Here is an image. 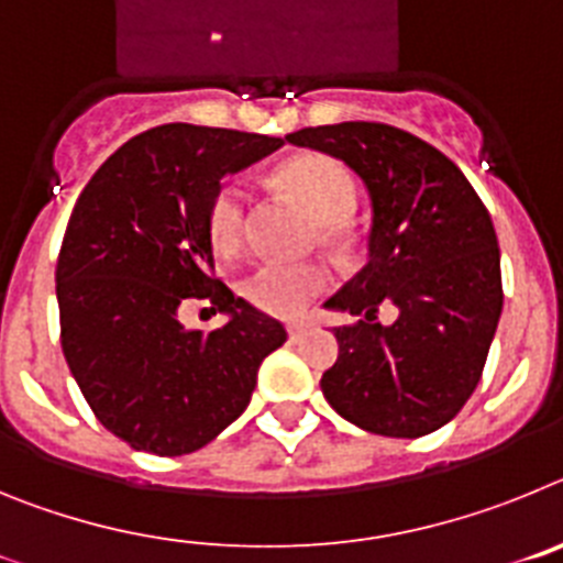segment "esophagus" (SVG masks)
Listing matches in <instances>:
<instances>
[{
  "mask_svg": "<svg viewBox=\"0 0 563 563\" xmlns=\"http://www.w3.org/2000/svg\"><path fill=\"white\" fill-rule=\"evenodd\" d=\"M305 332H307L305 324H290V327H287V338H290L292 343L301 341V338H305Z\"/></svg>",
  "mask_w": 563,
  "mask_h": 563,
  "instance_id": "1",
  "label": "esophagus"
}]
</instances>
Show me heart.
<instances>
[{"mask_svg":"<svg viewBox=\"0 0 563 563\" xmlns=\"http://www.w3.org/2000/svg\"><path fill=\"white\" fill-rule=\"evenodd\" d=\"M278 183L296 197L307 211L324 225L343 222L357 200L355 177L341 161L330 154H296L278 166ZM251 188L242 177H228L217 186L208 200V236L213 247L233 253L242 247L247 231ZM330 282V273L316 262H265L251 273L245 292L253 307L271 316L292 318L305 312L318 292Z\"/></svg>","mask_w":563,"mask_h":563,"instance_id":"obj_1","label":"heart"}]
</instances>
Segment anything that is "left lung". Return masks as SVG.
Here are the masks:
<instances>
[{
  "label": "left lung",
  "mask_w": 563,
  "mask_h": 563,
  "mask_svg": "<svg viewBox=\"0 0 563 563\" xmlns=\"http://www.w3.org/2000/svg\"><path fill=\"white\" fill-rule=\"evenodd\" d=\"M352 168L372 200L369 262L327 301L357 316L335 327L327 402L357 429L415 440L474 395L501 316L494 222L440 148L389 123L346 121L287 134ZM383 303L398 318L376 321Z\"/></svg>",
  "instance_id": "1"
}]
</instances>
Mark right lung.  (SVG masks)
Masks as SVG:
<instances>
[{
	"mask_svg": "<svg viewBox=\"0 0 563 563\" xmlns=\"http://www.w3.org/2000/svg\"><path fill=\"white\" fill-rule=\"evenodd\" d=\"M282 137L166 123L137 134L92 174L56 265L62 350L84 400L134 451L183 456L251 402L256 372L287 341L213 273L208 200L220 180ZM208 300L232 321L186 331L176 312Z\"/></svg>",
	"mask_w": 563,
	"mask_h": 563,
	"instance_id": "obj_1",
	"label": "right lung"
}]
</instances>
